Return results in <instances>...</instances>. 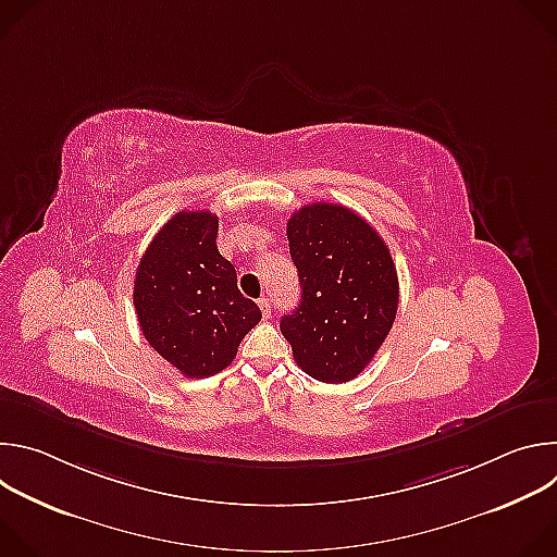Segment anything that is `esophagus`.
I'll use <instances>...</instances> for the list:
<instances>
[{
	"mask_svg": "<svg viewBox=\"0 0 557 557\" xmlns=\"http://www.w3.org/2000/svg\"><path fill=\"white\" fill-rule=\"evenodd\" d=\"M258 306H260V310H262V317H264V320H269V317H271V299L269 297H260L258 299Z\"/></svg>",
	"mask_w": 557,
	"mask_h": 557,
	"instance_id": "esophagus-1",
	"label": "esophagus"
}]
</instances>
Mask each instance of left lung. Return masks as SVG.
<instances>
[{"instance_id": "8db88e82", "label": "left lung", "mask_w": 557, "mask_h": 557, "mask_svg": "<svg viewBox=\"0 0 557 557\" xmlns=\"http://www.w3.org/2000/svg\"><path fill=\"white\" fill-rule=\"evenodd\" d=\"M301 301L280 329L297 366L324 383L352 381L387 337L399 280L381 235L352 209L312 202L286 224Z\"/></svg>"}]
</instances>
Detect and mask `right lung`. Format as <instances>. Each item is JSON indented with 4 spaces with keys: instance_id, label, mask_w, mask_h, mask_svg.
<instances>
[{
    "instance_id": "obj_1",
    "label": "right lung",
    "mask_w": 557,
    "mask_h": 557,
    "mask_svg": "<svg viewBox=\"0 0 557 557\" xmlns=\"http://www.w3.org/2000/svg\"><path fill=\"white\" fill-rule=\"evenodd\" d=\"M218 215L178 211L153 235L134 280V308L147 344L189 379L224 370L262 320L237 290L215 245Z\"/></svg>"
}]
</instances>
